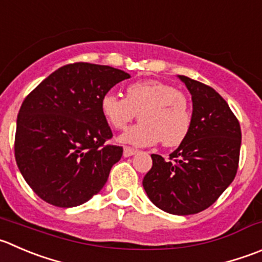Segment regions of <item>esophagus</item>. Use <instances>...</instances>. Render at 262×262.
<instances>
[{"label":"esophagus","mask_w":262,"mask_h":262,"mask_svg":"<svg viewBox=\"0 0 262 262\" xmlns=\"http://www.w3.org/2000/svg\"><path fill=\"white\" fill-rule=\"evenodd\" d=\"M137 154V149L132 148V147H124V157L133 156V155Z\"/></svg>","instance_id":"esophagus-1"}]
</instances>
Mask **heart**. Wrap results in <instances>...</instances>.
<instances>
[{
  "label": "heart",
  "mask_w": 262,
  "mask_h": 262,
  "mask_svg": "<svg viewBox=\"0 0 262 262\" xmlns=\"http://www.w3.org/2000/svg\"><path fill=\"white\" fill-rule=\"evenodd\" d=\"M101 111L114 129L125 128L138 114V124L126 129L119 141L136 147L179 146L190 130L192 111L183 92L160 80H138L129 84L125 97L107 92L101 98Z\"/></svg>",
  "instance_id": "b5f03b06"
}]
</instances>
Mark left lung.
Masks as SVG:
<instances>
[{"instance_id":"left-lung-1","label":"left lung","mask_w":262,"mask_h":262,"mask_svg":"<svg viewBox=\"0 0 262 262\" xmlns=\"http://www.w3.org/2000/svg\"><path fill=\"white\" fill-rule=\"evenodd\" d=\"M179 78L192 95L190 130L169 160L151 155L143 188L159 209L192 215L211 206L235 178L242 133L238 119L214 88Z\"/></svg>"}]
</instances>
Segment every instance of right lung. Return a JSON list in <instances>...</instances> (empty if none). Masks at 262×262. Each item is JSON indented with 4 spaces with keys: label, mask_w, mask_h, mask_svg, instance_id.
Segmentation results:
<instances>
[{
    "label": "right lung",
    "mask_w": 262,
    "mask_h": 262,
    "mask_svg": "<svg viewBox=\"0 0 262 262\" xmlns=\"http://www.w3.org/2000/svg\"><path fill=\"white\" fill-rule=\"evenodd\" d=\"M130 75L106 65L74 62L40 82L23 101L15 133V160L38 197L74 207L97 194L123 147L106 144L113 132L101 98Z\"/></svg>",
    "instance_id": "1"
}]
</instances>
